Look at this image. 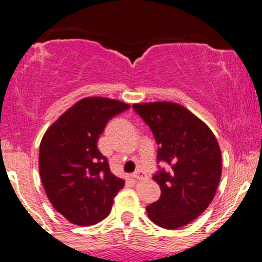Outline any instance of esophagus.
Instances as JSON below:
<instances>
[{
	"instance_id": "obj_1",
	"label": "esophagus",
	"mask_w": 262,
	"mask_h": 262,
	"mask_svg": "<svg viewBox=\"0 0 262 262\" xmlns=\"http://www.w3.org/2000/svg\"><path fill=\"white\" fill-rule=\"evenodd\" d=\"M133 177L134 179H137V180H148L149 179V176L146 175L145 172H143V171H137V172H134L133 173Z\"/></svg>"
}]
</instances>
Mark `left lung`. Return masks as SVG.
I'll return each mask as SVG.
<instances>
[{"label": "left lung", "instance_id": "obj_1", "mask_svg": "<svg viewBox=\"0 0 262 262\" xmlns=\"http://www.w3.org/2000/svg\"><path fill=\"white\" fill-rule=\"evenodd\" d=\"M158 143L160 169L152 180L161 196L146 207L159 227L177 229L194 221L214 198L222 176V154L214 134L181 104L173 102L133 104Z\"/></svg>", "mask_w": 262, "mask_h": 262}]
</instances>
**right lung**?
Here are the masks:
<instances>
[{"label": "right lung", "mask_w": 262, "mask_h": 262, "mask_svg": "<svg viewBox=\"0 0 262 262\" xmlns=\"http://www.w3.org/2000/svg\"><path fill=\"white\" fill-rule=\"evenodd\" d=\"M129 107L110 98H83L45 132L39 148L40 179L50 203L71 223L92 225L106 218L124 186L111 172L97 141L110 119Z\"/></svg>", "instance_id": "1"}]
</instances>
